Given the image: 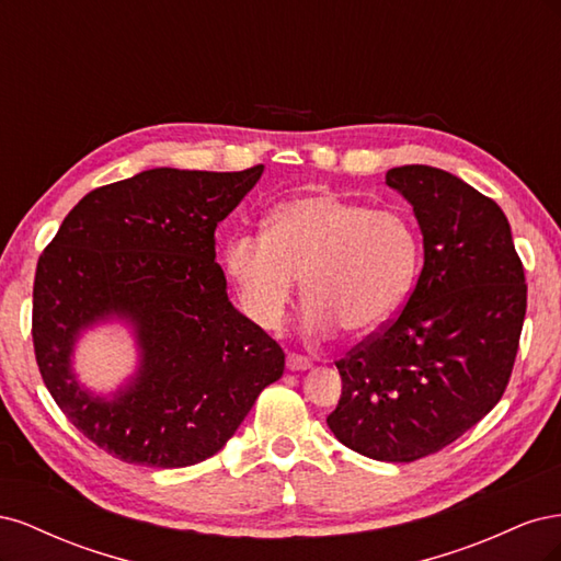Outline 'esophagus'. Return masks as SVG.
I'll use <instances>...</instances> for the list:
<instances>
[{
  "label": "esophagus",
  "instance_id": "obj_1",
  "mask_svg": "<svg viewBox=\"0 0 561 561\" xmlns=\"http://www.w3.org/2000/svg\"><path fill=\"white\" fill-rule=\"evenodd\" d=\"M285 363H287V369H293V371H304V369L313 367L311 358H307V355H301V353H287Z\"/></svg>",
  "mask_w": 561,
  "mask_h": 561
}]
</instances>
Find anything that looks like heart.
Wrapping results in <instances>:
<instances>
[{
  "instance_id": "b5f03b06",
  "label": "heart",
  "mask_w": 561,
  "mask_h": 561,
  "mask_svg": "<svg viewBox=\"0 0 561 561\" xmlns=\"http://www.w3.org/2000/svg\"><path fill=\"white\" fill-rule=\"evenodd\" d=\"M419 231L404 213L313 192L271 210L264 236H236L225 260L257 325H280L301 278L309 332L342 325L360 336L400 313L419 274Z\"/></svg>"
}]
</instances>
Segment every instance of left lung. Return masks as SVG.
Returning a JSON list of instances; mask_svg holds the SVG:
<instances>
[{"label": "left lung", "instance_id": "obj_1", "mask_svg": "<svg viewBox=\"0 0 561 561\" xmlns=\"http://www.w3.org/2000/svg\"><path fill=\"white\" fill-rule=\"evenodd\" d=\"M414 206L423 266L402 311L336 360L328 426L348 449L410 463L484 419L511 381L526 313L524 266L494 198L433 165L390 168Z\"/></svg>", "mask_w": 561, "mask_h": 561}]
</instances>
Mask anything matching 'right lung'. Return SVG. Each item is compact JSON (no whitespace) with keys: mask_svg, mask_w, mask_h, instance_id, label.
<instances>
[{"mask_svg":"<svg viewBox=\"0 0 561 561\" xmlns=\"http://www.w3.org/2000/svg\"><path fill=\"white\" fill-rule=\"evenodd\" d=\"M262 171L154 168L98 186L39 254L32 344L42 379L72 426L126 463L206 461L283 377V348L231 307L215 262L217 225ZM112 312L139 328L144 367L105 403L76 386L69 353L81 327Z\"/></svg>","mask_w":561,"mask_h":561,"instance_id":"obj_1","label":"right lung"}]
</instances>
